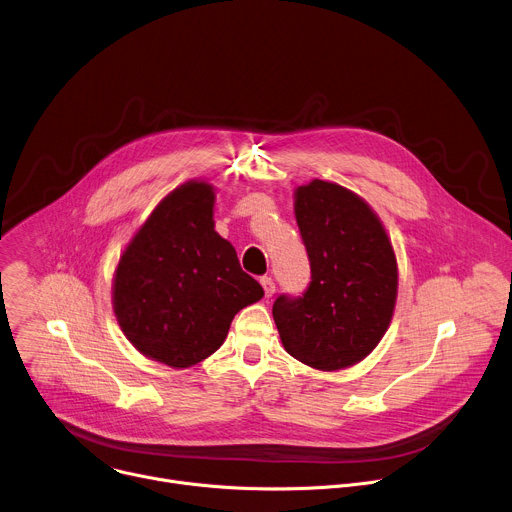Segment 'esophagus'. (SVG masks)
<instances>
[{
    "label": "esophagus",
    "instance_id": "obj_1",
    "mask_svg": "<svg viewBox=\"0 0 512 512\" xmlns=\"http://www.w3.org/2000/svg\"><path fill=\"white\" fill-rule=\"evenodd\" d=\"M261 285H263V291H265V298H271L275 294V281L271 277H261Z\"/></svg>",
    "mask_w": 512,
    "mask_h": 512
}]
</instances>
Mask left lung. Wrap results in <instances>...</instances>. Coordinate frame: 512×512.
Wrapping results in <instances>:
<instances>
[{
	"mask_svg": "<svg viewBox=\"0 0 512 512\" xmlns=\"http://www.w3.org/2000/svg\"><path fill=\"white\" fill-rule=\"evenodd\" d=\"M294 212L312 281L302 298L279 296L273 320L287 354L342 371L367 358L393 320L397 257L377 212L336 182L298 186Z\"/></svg>",
	"mask_w": 512,
	"mask_h": 512,
	"instance_id": "left-lung-1",
	"label": "left lung"
}]
</instances>
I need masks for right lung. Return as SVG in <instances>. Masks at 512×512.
Returning a JSON list of instances; mask_svg holds the SVG:
<instances>
[{
  "label": "right lung",
  "mask_w": 512,
  "mask_h": 512,
  "mask_svg": "<svg viewBox=\"0 0 512 512\" xmlns=\"http://www.w3.org/2000/svg\"><path fill=\"white\" fill-rule=\"evenodd\" d=\"M214 186L174 188L127 243L113 275V312L125 338L172 369L225 342L235 314L263 298L235 247L214 231Z\"/></svg>",
  "instance_id": "right-lung-1"
}]
</instances>
